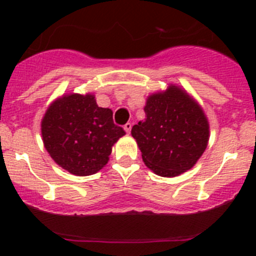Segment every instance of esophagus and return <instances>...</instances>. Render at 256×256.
<instances>
[{"label": "esophagus", "instance_id": "obj_1", "mask_svg": "<svg viewBox=\"0 0 256 256\" xmlns=\"http://www.w3.org/2000/svg\"><path fill=\"white\" fill-rule=\"evenodd\" d=\"M131 128H132V125H131V122H128V124H125V125H124V128H125V131L126 132H130L131 131Z\"/></svg>", "mask_w": 256, "mask_h": 256}]
</instances>
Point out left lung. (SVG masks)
<instances>
[{"instance_id":"left-lung-1","label":"left lung","mask_w":256,"mask_h":256,"mask_svg":"<svg viewBox=\"0 0 256 256\" xmlns=\"http://www.w3.org/2000/svg\"><path fill=\"white\" fill-rule=\"evenodd\" d=\"M146 118L132 126L142 160L154 174L174 177L192 168L208 144L204 112L180 88L154 94L144 106Z\"/></svg>"}]
</instances>
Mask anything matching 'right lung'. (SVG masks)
<instances>
[{
  "label": "right lung",
  "instance_id": "obj_1",
  "mask_svg": "<svg viewBox=\"0 0 256 256\" xmlns=\"http://www.w3.org/2000/svg\"><path fill=\"white\" fill-rule=\"evenodd\" d=\"M125 135L112 112L98 106L92 95L70 94L49 106L42 121L46 150L76 176L96 174L108 164L112 144Z\"/></svg>",
  "mask_w": 256,
  "mask_h": 256
}]
</instances>
